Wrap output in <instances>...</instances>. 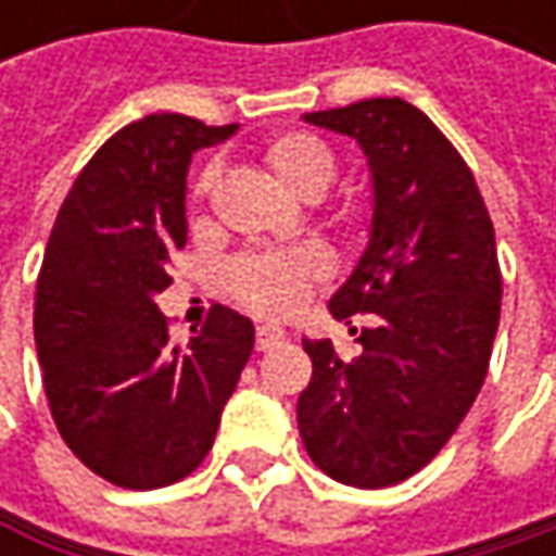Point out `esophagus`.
I'll list each match as a JSON object with an SVG mask.
<instances>
[{
  "label": "esophagus",
  "mask_w": 556,
  "mask_h": 556,
  "mask_svg": "<svg viewBox=\"0 0 556 556\" xmlns=\"http://www.w3.org/2000/svg\"><path fill=\"white\" fill-rule=\"evenodd\" d=\"M279 341H286L282 328H277V325H261L257 328V351H270V348H277Z\"/></svg>",
  "instance_id": "esophagus-1"
}]
</instances>
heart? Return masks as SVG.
Returning <instances> with one entry per match:
<instances>
[{
	"mask_svg": "<svg viewBox=\"0 0 556 556\" xmlns=\"http://www.w3.org/2000/svg\"><path fill=\"white\" fill-rule=\"evenodd\" d=\"M264 164L279 186L295 199H318L331 186L338 164L331 148L308 135L289 131L264 148ZM212 189V173L205 169L195 182V192ZM325 277V261L315 251H286V254H248L228 264V292L257 315H289L295 312L308 289Z\"/></svg>",
	"mask_w": 556,
	"mask_h": 556,
	"instance_id": "obj_1",
	"label": "heart"
}]
</instances>
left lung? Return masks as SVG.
I'll return each instance as SVG.
<instances>
[{
	"label": "left lung",
	"instance_id": "8db88e82",
	"mask_svg": "<svg viewBox=\"0 0 556 556\" xmlns=\"http://www.w3.org/2000/svg\"><path fill=\"white\" fill-rule=\"evenodd\" d=\"M302 122L361 144L374 215L328 308L370 312L361 357L302 338L312 380L295 405L308 457L338 483L383 490L418 473L457 431L486 380L500 328L496 231L477 179L405 99H364Z\"/></svg>",
	"mask_w": 556,
	"mask_h": 556
}]
</instances>
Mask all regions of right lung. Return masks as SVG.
Wrapping results in <instances>:
<instances>
[{"label":"right lung","mask_w":556,"mask_h":556,"mask_svg":"<svg viewBox=\"0 0 556 556\" xmlns=\"http://www.w3.org/2000/svg\"><path fill=\"white\" fill-rule=\"evenodd\" d=\"M238 125L148 115L112 135L56 212L35 299L45 392L66 447L102 480L157 490L208 454L222 408L254 351V325L228 305L173 348L157 292L186 248L192 154Z\"/></svg>","instance_id":"1"}]
</instances>
